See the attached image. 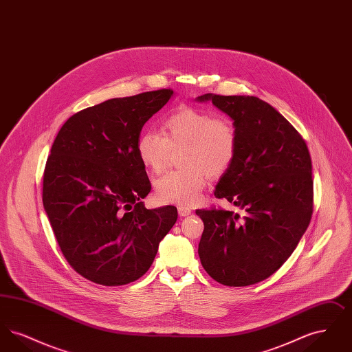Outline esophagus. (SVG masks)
Listing matches in <instances>:
<instances>
[{
    "label": "esophagus",
    "mask_w": 352,
    "mask_h": 352,
    "mask_svg": "<svg viewBox=\"0 0 352 352\" xmlns=\"http://www.w3.org/2000/svg\"><path fill=\"white\" fill-rule=\"evenodd\" d=\"M178 214H179V217L184 218V217H187V215L191 214V210L184 207V206H178Z\"/></svg>",
    "instance_id": "obj_1"
}]
</instances>
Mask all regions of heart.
Masks as SVG:
<instances>
[{"instance_id":"heart-1","label":"heart","mask_w":352,"mask_h":352,"mask_svg":"<svg viewBox=\"0 0 352 352\" xmlns=\"http://www.w3.org/2000/svg\"><path fill=\"white\" fill-rule=\"evenodd\" d=\"M181 148L184 168L155 181V198L161 203L192 206L201 199L207 174L218 178L234 164L237 132L228 118L186 107L165 120L164 132L145 129L135 142L141 164L153 173L165 168L171 151Z\"/></svg>"}]
</instances>
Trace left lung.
I'll use <instances>...</instances> for the list:
<instances>
[{"label": "left lung", "instance_id": "left-lung-1", "mask_svg": "<svg viewBox=\"0 0 352 352\" xmlns=\"http://www.w3.org/2000/svg\"><path fill=\"white\" fill-rule=\"evenodd\" d=\"M234 120L237 151L215 187V197L244 210H197L204 223L198 253L219 284H257L290 257L313 214L311 158L301 134L256 96L206 94Z\"/></svg>", "mask_w": 352, "mask_h": 352}]
</instances>
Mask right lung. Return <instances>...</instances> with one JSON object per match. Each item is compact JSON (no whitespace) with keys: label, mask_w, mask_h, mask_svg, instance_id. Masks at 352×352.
Here are the masks:
<instances>
[{"label":"right lung","mask_w":352,"mask_h":352,"mask_svg":"<svg viewBox=\"0 0 352 352\" xmlns=\"http://www.w3.org/2000/svg\"><path fill=\"white\" fill-rule=\"evenodd\" d=\"M173 89L118 98L68 118L43 174V207L60 251L84 278L129 284L151 268L175 224L174 206L148 210L151 184L135 142Z\"/></svg>","instance_id":"right-lung-1"}]
</instances>
